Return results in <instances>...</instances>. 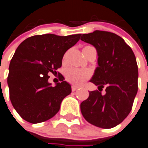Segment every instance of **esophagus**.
Here are the masks:
<instances>
[{
	"mask_svg": "<svg viewBox=\"0 0 148 148\" xmlns=\"http://www.w3.org/2000/svg\"><path fill=\"white\" fill-rule=\"evenodd\" d=\"M78 88H79V87H77V86H71V90H72V92L76 91V90L78 89Z\"/></svg>",
	"mask_w": 148,
	"mask_h": 148,
	"instance_id": "obj_1",
	"label": "esophagus"
}]
</instances>
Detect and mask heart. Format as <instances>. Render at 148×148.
Masks as SVG:
<instances>
[{
  "label": "heart",
  "instance_id": "obj_1",
  "mask_svg": "<svg viewBox=\"0 0 148 148\" xmlns=\"http://www.w3.org/2000/svg\"><path fill=\"white\" fill-rule=\"evenodd\" d=\"M91 47H85L83 50ZM66 59V55L63 57V62H64ZM92 75L91 71L87 69H77V68H69L65 73V79L68 82L76 86H80L83 84L86 80L90 78Z\"/></svg>",
  "mask_w": 148,
  "mask_h": 148
}]
</instances>
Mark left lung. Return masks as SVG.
<instances>
[{
	"mask_svg": "<svg viewBox=\"0 0 148 148\" xmlns=\"http://www.w3.org/2000/svg\"><path fill=\"white\" fill-rule=\"evenodd\" d=\"M80 40L97 50L99 67L90 82L99 86V90L89 92L88 99L80 104V110L89 123L110 129L129 115L137 94L138 71L135 54L122 38L111 32L95 31L82 34ZM104 87L105 95L100 91Z\"/></svg>",
	"mask_w": 148,
	"mask_h": 148,
	"instance_id": "1",
	"label": "left lung"
}]
</instances>
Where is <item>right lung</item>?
Returning <instances> with one entry per match:
<instances>
[{"label": "right lung", "instance_id": "add662e5", "mask_svg": "<svg viewBox=\"0 0 148 148\" xmlns=\"http://www.w3.org/2000/svg\"><path fill=\"white\" fill-rule=\"evenodd\" d=\"M80 35H34L16 49L10 63L7 84L13 108L27 122L39 123L52 118L71 92V86L59 72L62 82L56 86L48 82V74H57L65 52L76 44Z\"/></svg>", "mask_w": 148, "mask_h": 148}]
</instances>
